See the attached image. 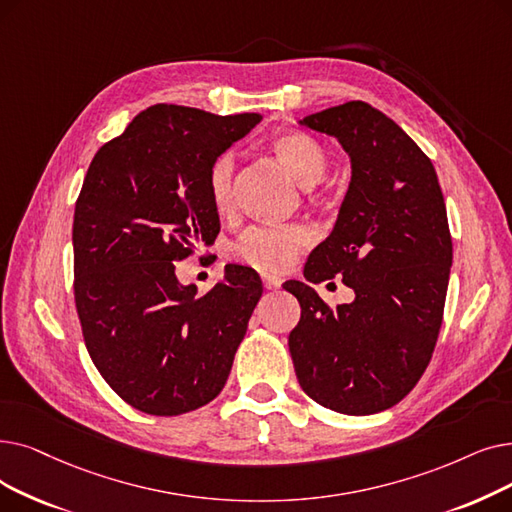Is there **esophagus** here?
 I'll return each mask as SVG.
<instances>
[{"mask_svg":"<svg viewBox=\"0 0 512 512\" xmlns=\"http://www.w3.org/2000/svg\"><path fill=\"white\" fill-rule=\"evenodd\" d=\"M263 286L268 288V291H276V288L282 286V280L276 276H263Z\"/></svg>","mask_w":512,"mask_h":512,"instance_id":"34e87169","label":"esophagus"}]
</instances>
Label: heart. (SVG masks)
<instances>
[{"label": "heart", "mask_w": 512, "mask_h": 512, "mask_svg": "<svg viewBox=\"0 0 512 512\" xmlns=\"http://www.w3.org/2000/svg\"><path fill=\"white\" fill-rule=\"evenodd\" d=\"M272 152L288 169L299 186H316L328 167V154L320 142L299 131H284L272 140ZM234 154L226 152L213 163L209 171V196L219 213H226L234 201ZM309 232L301 226L272 228L259 226L244 232L232 247L238 261L251 265L263 274H280L291 268L297 253L309 242Z\"/></svg>", "instance_id": "1"}]
</instances>
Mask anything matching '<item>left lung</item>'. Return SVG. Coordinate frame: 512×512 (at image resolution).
Instances as JSON below:
<instances>
[{"instance_id":"left-lung-1","label":"left lung","mask_w":512,"mask_h":512,"mask_svg":"<svg viewBox=\"0 0 512 512\" xmlns=\"http://www.w3.org/2000/svg\"><path fill=\"white\" fill-rule=\"evenodd\" d=\"M337 138L351 182L335 228L307 257L305 280L343 275L351 304L330 310L306 282L288 349L303 391L366 416L395 406L429 366L446 303L452 238L433 163L381 110L353 100L299 121Z\"/></svg>"}]
</instances>
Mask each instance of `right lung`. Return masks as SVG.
Listing matches in <instances>:
<instances>
[{
    "mask_svg": "<svg viewBox=\"0 0 512 512\" xmlns=\"http://www.w3.org/2000/svg\"><path fill=\"white\" fill-rule=\"evenodd\" d=\"M261 121L157 104L104 144L75 205V303L90 358L117 395L154 416L209 404L224 389L259 276L226 265L207 295L173 261L213 244L209 171Z\"/></svg>",
    "mask_w": 512,
    "mask_h": 512,
    "instance_id": "right-lung-1",
    "label": "right lung"
}]
</instances>
